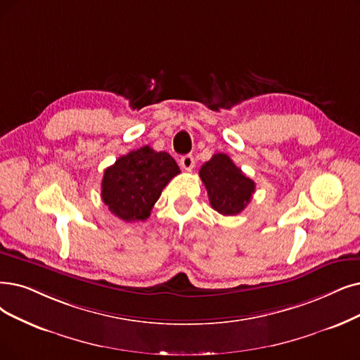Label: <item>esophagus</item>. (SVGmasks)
Returning a JSON list of instances; mask_svg holds the SVG:
<instances>
[{
	"mask_svg": "<svg viewBox=\"0 0 360 360\" xmlns=\"http://www.w3.org/2000/svg\"><path fill=\"white\" fill-rule=\"evenodd\" d=\"M180 165L186 171H192L195 167V158L192 155H184L180 158Z\"/></svg>",
	"mask_w": 360,
	"mask_h": 360,
	"instance_id": "1",
	"label": "esophagus"
}]
</instances>
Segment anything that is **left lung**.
<instances>
[{"instance_id":"left-lung-1","label":"left lung","mask_w":360,"mask_h":360,"mask_svg":"<svg viewBox=\"0 0 360 360\" xmlns=\"http://www.w3.org/2000/svg\"><path fill=\"white\" fill-rule=\"evenodd\" d=\"M199 177L205 184L211 207L223 215H236L243 211L255 192V183L226 153L212 155L200 167Z\"/></svg>"}]
</instances>
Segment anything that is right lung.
<instances>
[{
    "mask_svg": "<svg viewBox=\"0 0 360 360\" xmlns=\"http://www.w3.org/2000/svg\"><path fill=\"white\" fill-rule=\"evenodd\" d=\"M180 172L167 152L149 146L131 150L105 169L102 199L109 211L124 221L146 220L168 181Z\"/></svg>",
    "mask_w": 360,
    "mask_h": 360,
    "instance_id": "obj_1",
    "label": "right lung"
}]
</instances>
